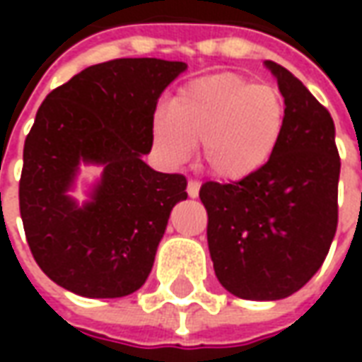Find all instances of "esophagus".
I'll use <instances>...</instances> for the list:
<instances>
[{"mask_svg":"<svg viewBox=\"0 0 362 362\" xmlns=\"http://www.w3.org/2000/svg\"><path fill=\"white\" fill-rule=\"evenodd\" d=\"M197 194H199V182L189 180L188 182V196L189 197H197Z\"/></svg>","mask_w":362,"mask_h":362,"instance_id":"obj_1","label":"esophagus"}]
</instances>
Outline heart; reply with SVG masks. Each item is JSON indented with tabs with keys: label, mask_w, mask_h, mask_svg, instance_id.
Here are the masks:
<instances>
[{
	"label": "heart",
	"mask_w": 362,
	"mask_h": 362,
	"mask_svg": "<svg viewBox=\"0 0 362 362\" xmlns=\"http://www.w3.org/2000/svg\"><path fill=\"white\" fill-rule=\"evenodd\" d=\"M287 104L269 83L238 74L207 75L184 85L168 114L153 119V143L170 165L186 163L202 143V163L221 180H244L262 170L279 147Z\"/></svg>",
	"instance_id": "heart-1"
}]
</instances>
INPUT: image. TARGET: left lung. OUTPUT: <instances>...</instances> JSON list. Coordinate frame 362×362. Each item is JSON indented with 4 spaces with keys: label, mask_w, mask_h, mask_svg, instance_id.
Segmentation results:
<instances>
[{
    "label": "left lung",
    "mask_w": 362,
    "mask_h": 362,
    "mask_svg": "<svg viewBox=\"0 0 362 362\" xmlns=\"http://www.w3.org/2000/svg\"><path fill=\"white\" fill-rule=\"evenodd\" d=\"M266 66L287 104L279 147L248 178L199 189L215 275L246 300H279L306 285L337 228L341 160L334 119L291 71Z\"/></svg>",
    "instance_id": "obj_1"
}]
</instances>
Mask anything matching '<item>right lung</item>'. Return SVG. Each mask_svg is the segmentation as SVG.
Instances as JSON below:
<instances>
[{
	"label": "right lung",
	"mask_w": 362,
	"mask_h": 362,
	"mask_svg": "<svg viewBox=\"0 0 362 362\" xmlns=\"http://www.w3.org/2000/svg\"><path fill=\"white\" fill-rule=\"evenodd\" d=\"M184 62L119 58L74 75L44 98L25 139L19 209L33 258L59 287L89 298L135 293L149 277L186 178L143 163L160 93ZM104 164L93 199L65 192L78 160Z\"/></svg>",
	"instance_id": "add662e5"
}]
</instances>
